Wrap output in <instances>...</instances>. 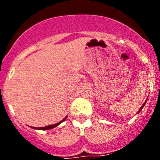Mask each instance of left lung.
Listing matches in <instances>:
<instances>
[{
  "label": "left lung",
  "mask_w": 160,
  "mask_h": 160,
  "mask_svg": "<svg viewBox=\"0 0 160 160\" xmlns=\"http://www.w3.org/2000/svg\"><path fill=\"white\" fill-rule=\"evenodd\" d=\"M145 103H146V102H144L143 104H142V107H141V108L139 109V111H138V112H139V111H140L141 110H142V107H144V105H145Z\"/></svg>",
  "instance_id": "obj_1"
}]
</instances>
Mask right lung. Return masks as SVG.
Instances as JSON below:
<instances>
[{"label": "right lung", "instance_id": "obj_1", "mask_svg": "<svg viewBox=\"0 0 160 160\" xmlns=\"http://www.w3.org/2000/svg\"><path fill=\"white\" fill-rule=\"evenodd\" d=\"M66 117L64 118V119L62 120L61 122H58V123L53 124V125H49V126H47V127H44V128H35V129H38V130H49V129H52V128H55V127H57V126H58L59 124L61 123V122H62L63 121H65V119H66Z\"/></svg>", "mask_w": 160, "mask_h": 160}]
</instances>
